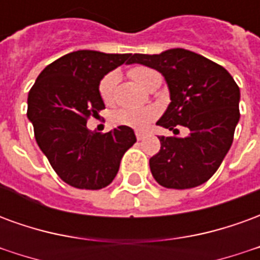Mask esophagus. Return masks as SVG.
<instances>
[{
	"label": "esophagus",
	"instance_id": "esophagus-1",
	"mask_svg": "<svg viewBox=\"0 0 260 260\" xmlns=\"http://www.w3.org/2000/svg\"><path fill=\"white\" fill-rule=\"evenodd\" d=\"M135 135H136V139H138V141H142V139L145 138V134H143V132H141V131H136Z\"/></svg>",
	"mask_w": 260,
	"mask_h": 260
}]
</instances>
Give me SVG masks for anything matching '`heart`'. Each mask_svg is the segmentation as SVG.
<instances>
[{"mask_svg": "<svg viewBox=\"0 0 260 260\" xmlns=\"http://www.w3.org/2000/svg\"><path fill=\"white\" fill-rule=\"evenodd\" d=\"M129 75L138 85L143 86V87H147L156 76H160L157 71L149 68V67H143V65H136L134 68H131ZM117 82H118L117 71L108 72L100 80L99 94L106 104H110L113 102L114 87L117 85ZM156 117H157V110L154 107H125L119 108L114 113L113 121L114 124L117 125L131 126L135 129H145Z\"/></svg>", "mask_w": 260, "mask_h": 260, "instance_id": "b5f03b06", "label": "heart"}]
</instances>
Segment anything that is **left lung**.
I'll return each instance as SVG.
<instances>
[{"label": "left lung", "instance_id": "8db88e82", "mask_svg": "<svg viewBox=\"0 0 260 260\" xmlns=\"http://www.w3.org/2000/svg\"><path fill=\"white\" fill-rule=\"evenodd\" d=\"M157 69L167 80L170 103L157 125L177 135L158 136L160 150L150 157V171L158 184L170 189L202 185L212 177L234 139L240 119V87L221 65L184 48L161 54H134L128 64Z\"/></svg>", "mask_w": 260, "mask_h": 260}]
</instances>
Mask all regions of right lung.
Segmentation results:
<instances>
[{"instance_id": "right-lung-1", "label": "right lung", "mask_w": 260, "mask_h": 260, "mask_svg": "<svg viewBox=\"0 0 260 260\" xmlns=\"http://www.w3.org/2000/svg\"><path fill=\"white\" fill-rule=\"evenodd\" d=\"M132 54L79 50L54 61L37 76L27 96V118L54 171L68 185L102 189L118 173L124 153L136 142L129 126L107 134L87 129L104 107L99 83Z\"/></svg>"}]
</instances>
